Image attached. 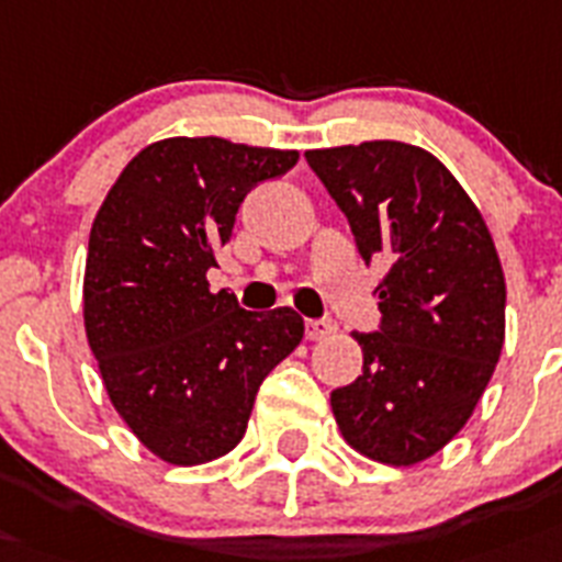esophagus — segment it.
Listing matches in <instances>:
<instances>
[{"mask_svg": "<svg viewBox=\"0 0 562 562\" xmlns=\"http://www.w3.org/2000/svg\"><path fill=\"white\" fill-rule=\"evenodd\" d=\"M337 331L334 319H305V337L308 339H325Z\"/></svg>", "mask_w": 562, "mask_h": 562, "instance_id": "esophagus-1", "label": "esophagus"}]
</instances>
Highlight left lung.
<instances>
[{"instance_id":"8db88e82","label":"left lung","mask_w":562,"mask_h":562,"mask_svg":"<svg viewBox=\"0 0 562 562\" xmlns=\"http://www.w3.org/2000/svg\"><path fill=\"white\" fill-rule=\"evenodd\" d=\"M366 262L385 257L380 331L353 334L362 374L331 391L351 449L428 460L469 423L506 339V277L463 186L428 150L374 139L305 150Z\"/></svg>"}]
</instances>
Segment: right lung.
Returning <instances> with one entry per match:
<instances>
[{
  "label": "right lung",
  "instance_id": "obj_1",
  "mask_svg": "<svg viewBox=\"0 0 562 562\" xmlns=\"http://www.w3.org/2000/svg\"><path fill=\"white\" fill-rule=\"evenodd\" d=\"M296 159L220 136H171L125 165L93 220L88 346L113 408L165 463L228 454L262 380L303 339L294 308L245 311L209 285L245 193Z\"/></svg>",
  "mask_w": 562,
  "mask_h": 562
}]
</instances>
